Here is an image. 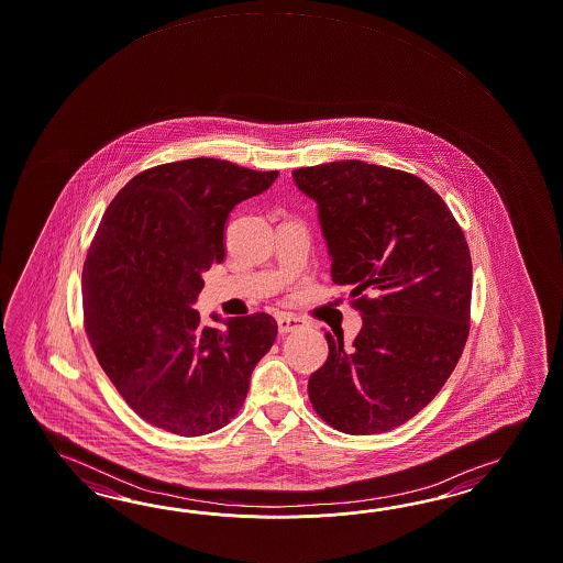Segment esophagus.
<instances>
[{"instance_id": "obj_1", "label": "esophagus", "mask_w": 563, "mask_h": 563, "mask_svg": "<svg viewBox=\"0 0 563 563\" xmlns=\"http://www.w3.org/2000/svg\"><path fill=\"white\" fill-rule=\"evenodd\" d=\"M276 323H278V331L285 335V333L297 330L301 325V319L288 316V313H280V316L276 317Z\"/></svg>"}]
</instances>
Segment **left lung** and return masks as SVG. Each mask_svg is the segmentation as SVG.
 I'll list each match as a JSON object with an SVG mask.
<instances>
[{"mask_svg": "<svg viewBox=\"0 0 563 563\" xmlns=\"http://www.w3.org/2000/svg\"><path fill=\"white\" fill-rule=\"evenodd\" d=\"M317 203L331 278L362 316L352 345L325 333L309 398L328 426L368 435L402 426L450 378L466 345L472 258L452 211L426 180L362 161L292 170Z\"/></svg>", "mask_w": 563, "mask_h": 563, "instance_id": "obj_1", "label": "left lung"}]
</instances>
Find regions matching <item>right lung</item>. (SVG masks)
I'll return each mask as SVG.
<instances>
[{
    "label": "right lung",
    "mask_w": 563,
    "mask_h": 563,
    "mask_svg": "<svg viewBox=\"0 0 563 563\" xmlns=\"http://www.w3.org/2000/svg\"><path fill=\"white\" fill-rule=\"evenodd\" d=\"M276 177L189 158L140 173L106 209L82 266L85 328L103 372L151 426L197 438L242 409L276 321L211 313L218 330L192 305L201 275L225 258L233 207Z\"/></svg>",
    "instance_id": "obj_1"
}]
</instances>
